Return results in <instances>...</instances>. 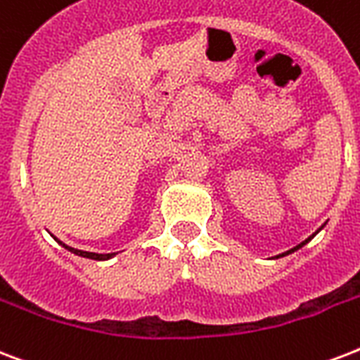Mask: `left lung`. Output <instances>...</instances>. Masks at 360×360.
I'll list each match as a JSON object with an SVG mask.
<instances>
[{
	"instance_id": "1",
	"label": "left lung",
	"mask_w": 360,
	"mask_h": 360,
	"mask_svg": "<svg viewBox=\"0 0 360 360\" xmlns=\"http://www.w3.org/2000/svg\"><path fill=\"white\" fill-rule=\"evenodd\" d=\"M304 243H306V241H304ZM304 243H300V245H298V247H302V245H304ZM298 247H295V249H298ZM295 249H292V251H295ZM289 253H290V251H289Z\"/></svg>"
}]
</instances>
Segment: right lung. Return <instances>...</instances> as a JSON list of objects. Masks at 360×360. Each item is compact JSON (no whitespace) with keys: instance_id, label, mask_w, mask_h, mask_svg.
Instances as JSON below:
<instances>
[{"instance_id":"add662e5","label":"right lung","mask_w":360,"mask_h":360,"mask_svg":"<svg viewBox=\"0 0 360 360\" xmlns=\"http://www.w3.org/2000/svg\"><path fill=\"white\" fill-rule=\"evenodd\" d=\"M60 243H62V241H60ZM62 245H64V243H62ZM64 247L68 249V251H71V253H75V255H79V257H84V259H92V260H105V259H111V257L115 255V253L98 255V253H89V251H79V249H73V247H68V245H64Z\"/></svg>"}]
</instances>
